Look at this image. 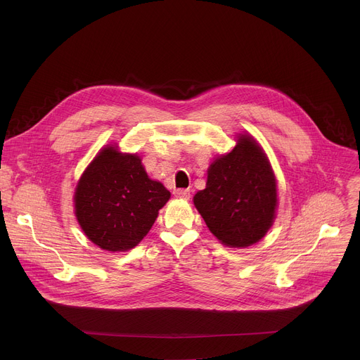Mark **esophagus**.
Masks as SVG:
<instances>
[{
    "label": "esophagus",
    "mask_w": 360,
    "mask_h": 360,
    "mask_svg": "<svg viewBox=\"0 0 360 360\" xmlns=\"http://www.w3.org/2000/svg\"><path fill=\"white\" fill-rule=\"evenodd\" d=\"M174 193L178 198H184V199H189V196H191V191L189 189H176Z\"/></svg>",
    "instance_id": "obj_1"
}]
</instances>
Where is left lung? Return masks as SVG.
Listing matches in <instances>:
<instances>
[{"label": "left lung", "instance_id": "obj_1", "mask_svg": "<svg viewBox=\"0 0 360 360\" xmlns=\"http://www.w3.org/2000/svg\"><path fill=\"white\" fill-rule=\"evenodd\" d=\"M193 205L210 231L226 246L248 248L274 225L278 207L276 179L264 149L240 134L235 148L208 168L207 188Z\"/></svg>", "mask_w": 360, "mask_h": 360}]
</instances>
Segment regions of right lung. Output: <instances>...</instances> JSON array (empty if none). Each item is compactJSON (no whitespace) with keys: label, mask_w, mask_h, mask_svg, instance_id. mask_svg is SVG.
Masks as SVG:
<instances>
[{"label":"right lung","mask_w":360,"mask_h":360,"mask_svg":"<svg viewBox=\"0 0 360 360\" xmlns=\"http://www.w3.org/2000/svg\"><path fill=\"white\" fill-rule=\"evenodd\" d=\"M171 192L145 172L136 153L108 145L86 167L74 195L75 217L86 238L110 252L136 246Z\"/></svg>","instance_id":"right-lung-1"}]
</instances>
